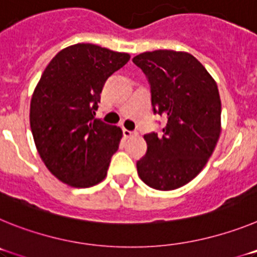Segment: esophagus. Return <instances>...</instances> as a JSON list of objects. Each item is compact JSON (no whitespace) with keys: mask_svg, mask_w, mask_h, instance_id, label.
<instances>
[{"mask_svg":"<svg viewBox=\"0 0 257 257\" xmlns=\"http://www.w3.org/2000/svg\"><path fill=\"white\" fill-rule=\"evenodd\" d=\"M123 136L124 138H131V136H134L135 135V133H134V131H130V130H127V128H123Z\"/></svg>","mask_w":257,"mask_h":257,"instance_id":"1","label":"esophagus"}]
</instances>
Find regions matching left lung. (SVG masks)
Returning a JSON list of instances; mask_svg holds the SVG:
<instances>
[{"label":"left lung","mask_w":257,"mask_h":257,"mask_svg":"<svg viewBox=\"0 0 257 257\" xmlns=\"http://www.w3.org/2000/svg\"><path fill=\"white\" fill-rule=\"evenodd\" d=\"M133 61L148 79L154 114L166 119L161 134L144 135L148 149L138 174L153 189H178L201 172L219 140L217 85L188 52L156 50Z\"/></svg>","instance_id":"1"}]
</instances>
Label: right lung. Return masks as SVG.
I'll return each mask as SVG.
<instances>
[{
	"instance_id": "obj_1",
	"label": "right lung",
	"mask_w": 257,
	"mask_h": 257,
	"mask_svg": "<svg viewBox=\"0 0 257 257\" xmlns=\"http://www.w3.org/2000/svg\"><path fill=\"white\" fill-rule=\"evenodd\" d=\"M130 55L91 44L61 50L41 76L31 100V130L41 158L70 187L88 188L106 176L122 130L95 119L106 78Z\"/></svg>"
}]
</instances>
